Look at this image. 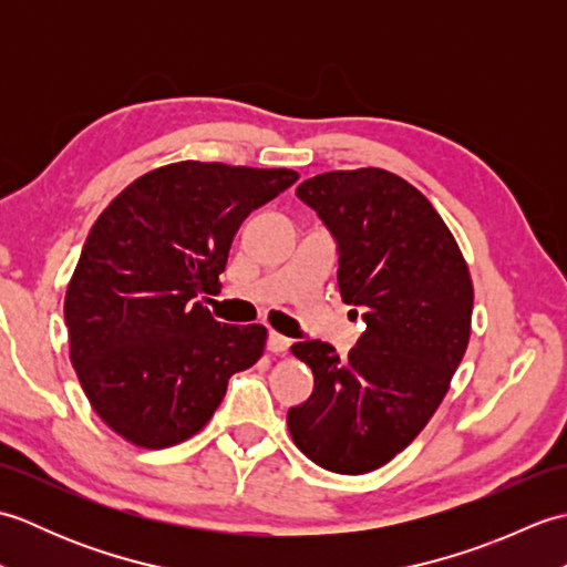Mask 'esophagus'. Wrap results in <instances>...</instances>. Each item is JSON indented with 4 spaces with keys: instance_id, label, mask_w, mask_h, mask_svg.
Instances as JSON below:
<instances>
[{
    "instance_id": "esophagus-1",
    "label": "esophagus",
    "mask_w": 567,
    "mask_h": 567,
    "mask_svg": "<svg viewBox=\"0 0 567 567\" xmlns=\"http://www.w3.org/2000/svg\"><path fill=\"white\" fill-rule=\"evenodd\" d=\"M290 346H292V341L287 339V336H282V333H275V331H270V336H268V351L270 353H277V355H285L287 351H290Z\"/></svg>"
}]
</instances>
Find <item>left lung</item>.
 <instances>
[{"label":"left lung","instance_id":"obj_1","mask_svg":"<svg viewBox=\"0 0 567 567\" xmlns=\"http://www.w3.org/2000/svg\"><path fill=\"white\" fill-rule=\"evenodd\" d=\"M297 197L339 244L341 299L368 329L346 360L323 341L292 346L315 392L287 426L309 461L363 475L404 451L443 402L470 341L473 280L441 214L400 175L333 171L305 179Z\"/></svg>","mask_w":567,"mask_h":567}]
</instances>
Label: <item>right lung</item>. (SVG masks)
Here are the masks:
<instances>
[{"mask_svg": "<svg viewBox=\"0 0 567 567\" xmlns=\"http://www.w3.org/2000/svg\"><path fill=\"white\" fill-rule=\"evenodd\" d=\"M287 167L183 161L134 179L84 240L65 292L70 363L94 412L141 449H171L214 416L228 378L256 365L260 323H219V290L246 216L295 185Z\"/></svg>", "mask_w": 567, "mask_h": 567, "instance_id": "obj_1", "label": "right lung"}]
</instances>
